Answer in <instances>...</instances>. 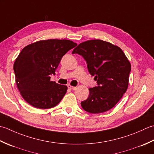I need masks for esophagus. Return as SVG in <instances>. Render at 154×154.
I'll list each match as a JSON object with an SVG mask.
<instances>
[{
  "mask_svg": "<svg viewBox=\"0 0 154 154\" xmlns=\"http://www.w3.org/2000/svg\"><path fill=\"white\" fill-rule=\"evenodd\" d=\"M68 88L71 89V90H74V89H76V87H74V86H72L70 85V84H68Z\"/></svg>",
  "mask_w": 154,
  "mask_h": 154,
  "instance_id": "obj_1",
  "label": "esophagus"
}]
</instances>
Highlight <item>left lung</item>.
Returning <instances> with one entry per match:
<instances>
[{
	"mask_svg": "<svg viewBox=\"0 0 154 154\" xmlns=\"http://www.w3.org/2000/svg\"><path fill=\"white\" fill-rule=\"evenodd\" d=\"M72 54L82 56L98 84L89 89L88 98L81 102L82 107L92 114L112 109L128 87L131 64L124 52L108 42L91 40L80 43Z\"/></svg>",
	"mask_w": 154,
	"mask_h": 154,
	"instance_id": "8db88e82",
	"label": "left lung"
}]
</instances>
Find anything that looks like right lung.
Wrapping results in <instances>:
<instances>
[{"label": "right lung", "mask_w": 154, "mask_h": 154, "mask_svg": "<svg viewBox=\"0 0 154 154\" xmlns=\"http://www.w3.org/2000/svg\"><path fill=\"white\" fill-rule=\"evenodd\" d=\"M77 45L71 40L49 39L26 46L14 64L16 83L22 97L39 109L54 107L66 93V86L51 81L66 53Z\"/></svg>", "instance_id": "obj_1"}]
</instances>
